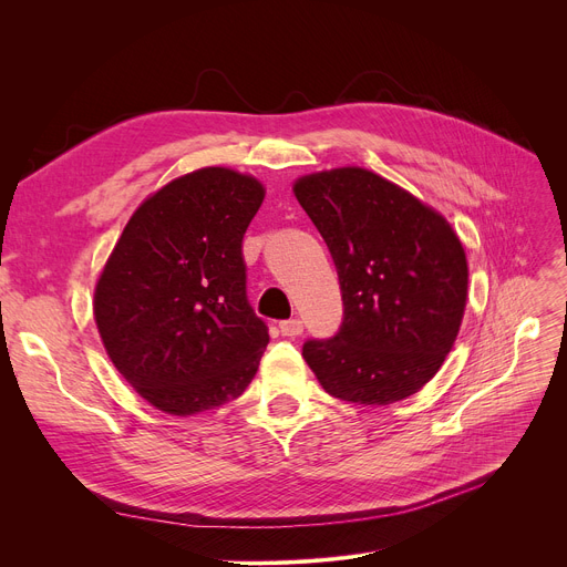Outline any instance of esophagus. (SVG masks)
<instances>
[{
  "label": "esophagus",
  "instance_id": "obj_1",
  "mask_svg": "<svg viewBox=\"0 0 567 567\" xmlns=\"http://www.w3.org/2000/svg\"><path fill=\"white\" fill-rule=\"evenodd\" d=\"M280 333L287 338H296L303 333V321L301 319H285L280 321Z\"/></svg>",
  "mask_w": 567,
  "mask_h": 567
}]
</instances>
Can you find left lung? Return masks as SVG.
<instances>
[{
	"label": "left lung",
	"mask_w": 567,
	"mask_h": 567,
	"mask_svg": "<svg viewBox=\"0 0 567 567\" xmlns=\"http://www.w3.org/2000/svg\"><path fill=\"white\" fill-rule=\"evenodd\" d=\"M296 199L333 257L342 323L303 359L323 391L379 406L439 372L466 306V255L453 227L383 176L342 167L303 176Z\"/></svg>",
	"instance_id": "8db88e82"
}]
</instances>
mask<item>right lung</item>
<instances>
[{"label": "right lung", "mask_w": 567, "mask_h": 567, "mask_svg": "<svg viewBox=\"0 0 567 567\" xmlns=\"http://www.w3.org/2000/svg\"><path fill=\"white\" fill-rule=\"evenodd\" d=\"M252 176L204 167L142 202L94 293L114 368L156 409L193 415L246 391L268 326L246 293L244 234L261 206Z\"/></svg>", "instance_id": "obj_1"}]
</instances>
